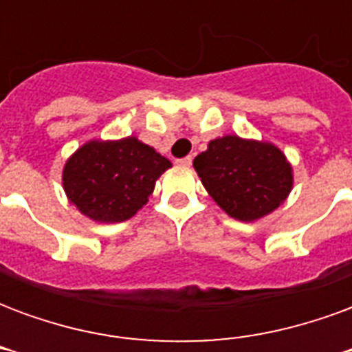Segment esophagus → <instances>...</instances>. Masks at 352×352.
<instances>
[{
    "label": "esophagus",
    "mask_w": 352,
    "mask_h": 352,
    "mask_svg": "<svg viewBox=\"0 0 352 352\" xmlns=\"http://www.w3.org/2000/svg\"><path fill=\"white\" fill-rule=\"evenodd\" d=\"M179 166H183V168H190L192 166V156H186V158H181V160H177Z\"/></svg>",
    "instance_id": "esophagus-1"
}]
</instances>
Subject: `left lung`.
Segmentation results:
<instances>
[{
    "instance_id": "left-lung-1",
    "label": "left lung",
    "mask_w": 352,
    "mask_h": 352,
    "mask_svg": "<svg viewBox=\"0 0 352 352\" xmlns=\"http://www.w3.org/2000/svg\"><path fill=\"white\" fill-rule=\"evenodd\" d=\"M201 184L232 219L254 222L285 204L294 186V169L270 141L222 135L194 158Z\"/></svg>"
}]
</instances>
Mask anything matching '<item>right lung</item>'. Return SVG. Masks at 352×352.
<instances>
[{"instance_id": "obj_1", "label": "right lung", "mask_w": 352, "mask_h": 352, "mask_svg": "<svg viewBox=\"0 0 352 352\" xmlns=\"http://www.w3.org/2000/svg\"><path fill=\"white\" fill-rule=\"evenodd\" d=\"M171 162L135 135L90 139L65 160L62 186L67 201L94 222L131 219L145 206Z\"/></svg>"}]
</instances>
